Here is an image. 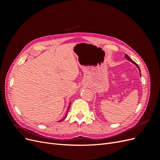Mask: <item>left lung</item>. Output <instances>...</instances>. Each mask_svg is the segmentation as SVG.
I'll return each instance as SVG.
<instances>
[{"instance_id": "8db88e82", "label": "left lung", "mask_w": 160, "mask_h": 160, "mask_svg": "<svg viewBox=\"0 0 160 160\" xmlns=\"http://www.w3.org/2000/svg\"><path fill=\"white\" fill-rule=\"evenodd\" d=\"M125 57L126 58V59H127V60H128V61H130V62H132L133 64H134L135 66H136V67H138V70H139V75H140V77H141V72H141V71H140V69L139 68L138 65L136 63H135V62H134L133 60H132V59H129V56H128V55L125 54Z\"/></svg>"}]
</instances>
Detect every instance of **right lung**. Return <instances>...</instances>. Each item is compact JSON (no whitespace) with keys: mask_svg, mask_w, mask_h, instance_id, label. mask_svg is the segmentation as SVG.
<instances>
[{"mask_svg":"<svg viewBox=\"0 0 160 160\" xmlns=\"http://www.w3.org/2000/svg\"><path fill=\"white\" fill-rule=\"evenodd\" d=\"M70 105H71V103H69V108H68V110H69V108H70ZM68 110H67V112H68ZM67 114H66V115H65V118H64L63 119H62V120H61V121H59V122H62V120H63V119H65V118H66V116H67Z\"/></svg>","mask_w":160,"mask_h":160,"instance_id":"right-lung-1","label":"right lung"}]
</instances>
